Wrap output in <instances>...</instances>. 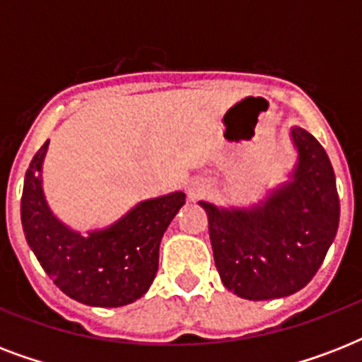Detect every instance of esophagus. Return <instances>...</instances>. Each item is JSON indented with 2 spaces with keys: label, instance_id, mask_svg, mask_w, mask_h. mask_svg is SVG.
I'll return each mask as SVG.
<instances>
[{
  "label": "esophagus",
  "instance_id": "obj_1",
  "mask_svg": "<svg viewBox=\"0 0 362 362\" xmlns=\"http://www.w3.org/2000/svg\"><path fill=\"white\" fill-rule=\"evenodd\" d=\"M209 189H210L209 184H206L204 180H201V178H197V180H192L189 184H187V197L192 199V201H195V199L206 195Z\"/></svg>",
  "mask_w": 362,
  "mask_h": 362
}]
</instances>
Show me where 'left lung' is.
Here are the masks:
<instances>
[{"instance_id":"1","label":"left lung","mask_w":362,"mask_h":362,"mask_svg":"<svg viewBox=\"0 0 362 362\" xmlns=\"http://www.w3.org/2000/svg\"><path fill=\"white\" fill-rule=\"evenodd\" d=\"M297 161L289 178L253 206H216L209 216L216 269L223 286L247 300L300 291L323 263L340 221L329 156L308 131L293 125Z\"/></svg>"}]
</instances>
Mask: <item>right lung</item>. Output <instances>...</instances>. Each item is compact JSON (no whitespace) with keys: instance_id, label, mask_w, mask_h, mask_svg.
<instances>
[{"instance_id":"1","label":"right lung","mask_w":362,"mask_h":362,"mask_svg":"<svg viewBox=\"0 0 362 362\" xmlns=\"http://www.w3.org/2000/svg\"><path fill=\"white\" fill-rule=\"evenodd\" d=\"M48 141L33 156L24 178L20 218L25 240L54 284L78 303L118 308L150 289L163 233L186 203V193L146 199L105 229L81 233L54 214L42 192Z\"/></svg>"}]
</instances>
